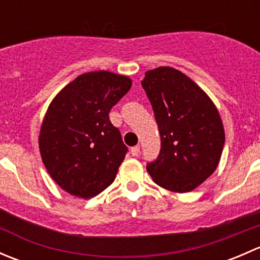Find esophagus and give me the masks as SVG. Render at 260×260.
Masks as SVG:
<instances>
[{
  "label": "esophagus",
  "mask_w": 260,
  "mask_h": 260,
  "mask_svg": "<svg viewBox=\"0 0 260 260\" xmlns=\"http://www.w3.org/2000/svg\"><path fill=\"white\" fill-rule=\"evenodd\" d=\"M131 154H132L133 157L138 156V154H140V146L132 147V148H131Z\"/></svg>",
  "instance_id": "1"
}]
</instances>
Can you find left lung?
Returning a JSON list of instances; mask_svg holds the SVG:
<instances>
[{
    "label": "left lung",
    "instance_id": "1",
    "mask_svg": "<svg viewBox=\"0 0 260 260\" xmlns=\"http://www.w3.org/2000/svg\"><path fill=\"white\" fill-rule=\"evenodd\" d=\"M141 84L161 136V151L147 171L166 190L190 192L219 165L225 143L219 111L195 81L174 68L148 70Z\"/></svg>",
    "mask_w": 260,
    "mask_h": 260
}]
</instances>
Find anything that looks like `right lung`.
<instances>
[{"instance_id": "1", "label": "right lung", "mask_w": 260, "mask_h": 260, "mask_svg": "<svg viewBox=\"0 0 260 260\" xmlns=\"http://www.w3.org/2000/svg\"><path fill=\"white\" fill-rule=\"evenodd\" d=\"M131 86L124 75L85 73L50 103L39 148L51 179L70 195L94 198L114 181L128 148L109 112Z\"/></svg>"}]
</instances>
